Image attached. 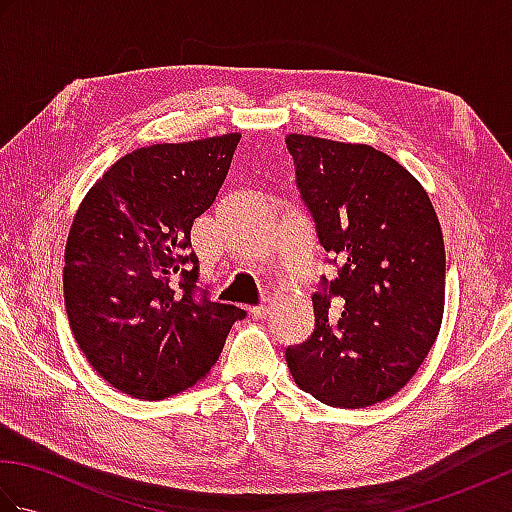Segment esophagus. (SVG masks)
Wrapping results in <instances>:
<instances>
[{
  "mask_svg": "<svg viewBox=\"0 0 512 512\" xmlns=\"http://www.w3.org/2000/svg\"><path fill=\"white\" fill-rule=\"evenodd\" d=\"M270 308H273V303H270V299H268V297H264L262 301L257 303V306L250 308V312H253V317H255V319H264V317H268Z\"/></svg>",
  "mask_w": 512,
  "mask_h": 512,
  "instance_id": "1",
  "label": "esophagus"
}]
</instances>
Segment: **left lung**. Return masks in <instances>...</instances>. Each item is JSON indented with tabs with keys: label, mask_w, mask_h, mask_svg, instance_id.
I'll return each instance as SVG.
<instances>
[{
	"label": "left lung",
	"mask_w": 512,
	"mask_h": 512,
	"mask_svg": "<svg viewBox=\"0 0 512 512\" xmlns=\"http://www.w3.org/2000/svg\"><path fill=\"white\" fill-rule=\"evenodd\" d=\"M319 244L339 264L312 295L314 332L288 347L295 383L330 407L363 409L405 387L438 339L444 239L411 173L369 145L288 134Z\"/></svg>",
	"instance_id": "8db88e82"
}]
</instances>
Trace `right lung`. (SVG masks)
Listing matches in <instances>:
<instances>
[{
  "mask_svg": "<svg viewBox=\"0 0 512 512\" xmlns=\"http://www.w3.org/2000/svg\"><path fill=\"white\" fill-rule=\"evenodd\" d=\"M239 134L140 147L85 195L65 244L63 297L76 343L114 389L162 400L211 372L246 312L195 300L191 226L215 202Z\"/></svg>",
  "mask_w": 512,
  "mask_h": 512,
  "instance_id": "obj_1",
  "label": "right lung"
}]
</instances>
